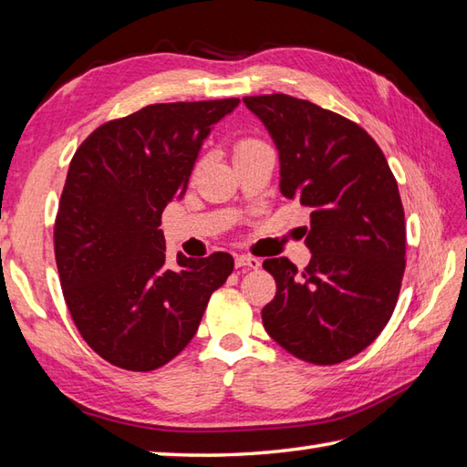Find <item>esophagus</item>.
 Returning a JSON list of instances; mask_svg holds the SVG:
<instances>
[{"instance_id": "34e87169", "label": "esophagus", "mask_w": 467, "mask_h": 467, "mask_svg": "<svg viewBox=\"0 0 467 467\" xmlns=\"http://www.w3.org/2000/svg\"><path fill=\"white\" fill-rule=\"evenodd\" d=\"M234 265H236V269H259L261 261L251 254H239L234 259Z\"/></svg>"}]
</instances>
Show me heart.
<instances>
[{"label": "heart", "mask_w": 467, "mask_h": 467, "mask_svg": "<svg viewBox=\"0 0 467 467\" xmlns=\"http://www.w3.org/2000/svg\"><path fill=\"white\" fill-rule=\"evenodd\" d=\"M259 148H265V144L259 142V140H254V138H243V140H239L234 146V158L259 150Z\"/></svg>", "instance_id": "b5f03b06"}]
</instances>
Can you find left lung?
<instances>
[{
  "instance_id": "8db88e82",
  "label": "left lung",
  "mask_w": 467,
  "mask_h": 467,
  "mask_svg": "<svg viewBox=\"0 0 467 467\" xmlns=\"http://www.w3.org/2000/svg\"><path fill=\"white\" fill-rule=\"evenodd\" d=\"M243 102L273 136L281 192L311 211L303 271L281 256L263 269L276 295L271 339L296 359L335 365L369 347L391 319L405 273V213L381 148L359 124L286 94Z\"/></svg>"
}]
</instances>
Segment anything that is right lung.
<instances>
[{"mask_svg": "<svg viewBox=\"0 0 467 467\" xmlns=\"http://www.w3.org/2000/svg\"><path fill=\"white\" fill-rule=\"evenodd\" d=\"M239 98L144 106L104 122L67 168L54 253L67 311L84 341L126 371H154L191 343L228 253L168 265L158 226L181 201L202 140Z\"/></svg>", "mask_w": 467, "mask_h": 467, "instance_id": "add662e5", "label": "right lung"}]
</instances>
